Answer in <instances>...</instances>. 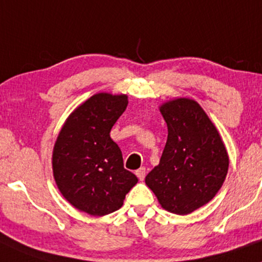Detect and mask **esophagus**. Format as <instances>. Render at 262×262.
<instances>
[{"instance_id":"esophagus-1","label":"esophagus","mask_w":262,"mask_h":262,"mask_svg":"<svg viewBox=\"0 0 262 262\" xmlns=\"http://www.w3.org/2000/svg\"><path fill=\"white\" fill-rule=\"evenodd\" d=\"M145 173H146V171H145L144 167H141V168L137 169V171H135V174H137V177L139 178V181H144Z\"/></svg>"}]
</instances>
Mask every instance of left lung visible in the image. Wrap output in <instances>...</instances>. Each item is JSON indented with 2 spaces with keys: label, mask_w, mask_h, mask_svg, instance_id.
<instances>
[{
  "label": "left lung",
  "mask_w": 262,
  "mask_h": 262,
  "mask_svg": "<svg viewBox=\"0 0 262 262\" xmlns=\"http://www.w3.org/2000/svg\"><path fill=\"white\" fill-rule=\"evenodd\" d=\"M168 135L160 163L145 183L162 209L188 215L215 198L228 172L221 135L195 100L177 97L160 106Z\"/></svg>",
  "instance_id": "1"
}]
</instances>
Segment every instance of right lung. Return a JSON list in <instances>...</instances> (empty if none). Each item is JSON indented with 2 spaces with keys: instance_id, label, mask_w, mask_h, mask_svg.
<instances>
[{
  "instance_id": "right-lung-1",
  "label": "right lung",
  "mask_w": 262,
  "mask_h": 262,
  "mask_svg": "<svg viewBox=\"0 0 262 262\" xmlns=\"http://www.w3.org/2000/svg\"><path fill=\"white\" fill-rule=\"evenodd\" d=\"M128 106L124 94H95L74 110L52 151L53 178L66 200L91 216L121 209L137 176L123 166L110 132Z\"/></svg>"
}]
</instances>
